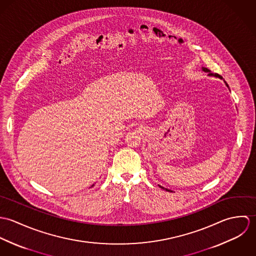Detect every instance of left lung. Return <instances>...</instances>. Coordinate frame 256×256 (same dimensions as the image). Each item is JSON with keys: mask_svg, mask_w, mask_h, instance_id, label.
Masks as SVG:
<instances>
[{"mask_svg": "<svg viewBox=\"0 0 256 256\" xmlns=\"http://www.w3.org/2000/svg\"><path fill=\"white\" fill-rule=\"evenodd\" d=\"M202 70H203V71H204V72H208V74H209V76H217V78H222V76H220L219 74H213V73H211V72H210V70H208V69H207V68H202ZM226 86H228V84H226ZM160 188H164V187H162V186H160ZM166 190H168V191H170V190H168V189H166ZM170 192H172V191H170Z\"/></svg>", "mask_w": 256, "mask_h": 256, "instance_id": "8db88e82", "label": "left lung"}]
</instances>
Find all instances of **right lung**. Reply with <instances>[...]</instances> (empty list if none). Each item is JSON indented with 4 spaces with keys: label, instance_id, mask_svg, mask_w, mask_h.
<instances>
[{
    "label": "right lung",
    "instance_id": "add662e5",
    "mask_svg": "<svg viewBox=\"0 0 256 256\" xmlns=\"http://www.w3.org/2000/svg\"><path fill=\"white\" fill-rule=\"evenodd\" d=\"M92 186H94V185H92Z\"/></svg>",
    "mask_w": 256,
    "mask_h": 256
}]
</instances>
